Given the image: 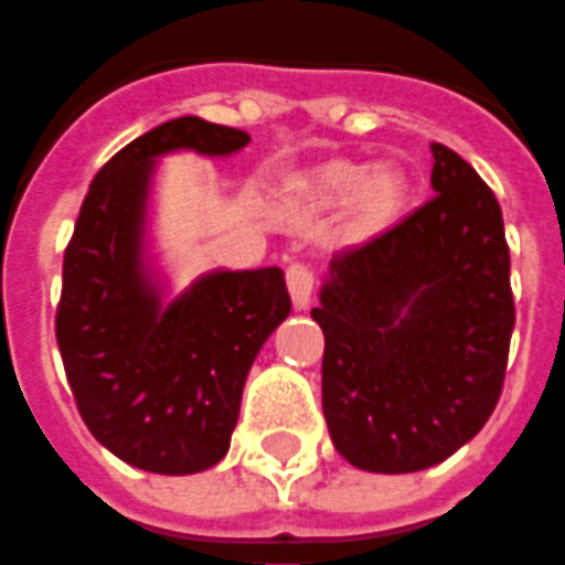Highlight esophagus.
<instances>
[{"label": "esophagus", "mask_w": 565, "mask_h": 565, "mask_svg": "<svg viewBox=\"0 0 565 565\" xmlns=\"http://www.w3.org/2000/svg\"><path fill=\"white\" fill-rule=\"evenodd\" d=\"M286 282H288V295H291L295 309H309L311 288H315V274H311L309 265L295 262V265L286 270Z\"/></svg>", "instance_id": "esophagus-1"}]
</instances>
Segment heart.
I'll list each match as a JSON object with an SVG mask.
<instances>
[{
    "label": "heart",
    "instance_id": "1",
    "mask_svg": "<svg viewBox=\"0 0 565 565\" xmlns=\"http://www.w3.org/2000/svg\"><path fill=\"white\" fill-rule=\"evenodd\" d=\"M297 192L320 206H347V227L355 238L382 236L399 221L408 201V180L396 166L329 160L311 171Z\"/></svg>",
    "mask_w": 565,
    "mask_h": 565
}]
</instances>
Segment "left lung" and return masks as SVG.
Segmentation results:
<instances>
[{"mask_svg": "<svg viewBox=\"0 0 565 565\" xmlns=\"http://www.w3.org/2000/svg\"><path fill=\"white\" fill-rule=\"evenodd\" d=\"M435 198L332 256L320 306L323 417L341 458L417 472L484 428L502 394L516 309L499 201L431 142Z\"/></svg>", "mask_w": 565, "mask_h": 565, "instance_id": "left-lung-1", "label": "left lung"}]
</instances>
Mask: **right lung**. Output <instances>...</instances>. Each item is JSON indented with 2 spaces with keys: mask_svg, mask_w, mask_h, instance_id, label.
I'll use <instances>...</instances> for the list:
<instances>
[{
  "mask_svg": "<svg viewBox=\"0 0 565 565\" xmlns=\"http://www.w3.org/2000/svg\"><path fill=\"white\" fill-rule=\"evenodd\" d=\"M247 142L198 116L142 134L89 183L63 254L54 332L75 405L98 444L146 472L192 476L227 455L250 364L291 311L279 268L212 270L166 303L146 256L157 160Z\"/></svg>",
  "mask_w": 565,
  "mask_h": 565,
  "instance_id": "add662e5",
  "label": "right lung"
}]
</instances>
